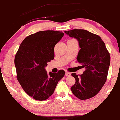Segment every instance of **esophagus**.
<instances>
[{
	"label": "esophagus",
	"instance_id": "obj_1",
	"mask_svg": "<svg viewBox=\"0 0 120 120\" xmlns=\"http://www.w3.org/2000/svg\"><path fill=\"white\" fill-rule=\"evenodd\" d=\"M65 76H70V75H71V73L69 72H65Z\"/></svg>",
	"mask_w": 120,
	"mask_h": 120
}]
</instances>
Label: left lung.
<instances>
[{
    "mask_svg": "<svg viewBox=\"0 0 120 120\" xmlns=\"http://www.w3.org/2000/svg\"><path fill=\"white\" fill-rule=\"evenodd\" d=\"M65 33L78 41L80 47L77 57L83 74L72 73L75 79L71 87L74 96L81 100L95 96L107 81L111 57L104 42L99 35L83 29L65 31Z\"/></svg>",
    "mask_w": 120,
    "mask_h": 120,
    "instance_id": "left-lung-1",
    "label": "left lung"
}]
</instances>
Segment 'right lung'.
Returning a JSON list of instances; mask_svg holds the SVG:
<instances>
[{
    "label": "right lung",
    "instance_id": "right-lung-1",
    "mask_svg": "<svg viewBox=\"0 0 120 120\" xmlns=\"http://www.w3.org/2000/svg\"><path fill=\"white\" fill-rule=\"evenodd\" d=\"M64 35L59 31H38L25 38L19 47L15 58L17 79L34 99H47L64 76L63 70L49 74L45 69L48 62L54 59L55 46Z\"/></svg>",
    "mask_w": 120,
    "mask_h": 120
}]
</instances>
